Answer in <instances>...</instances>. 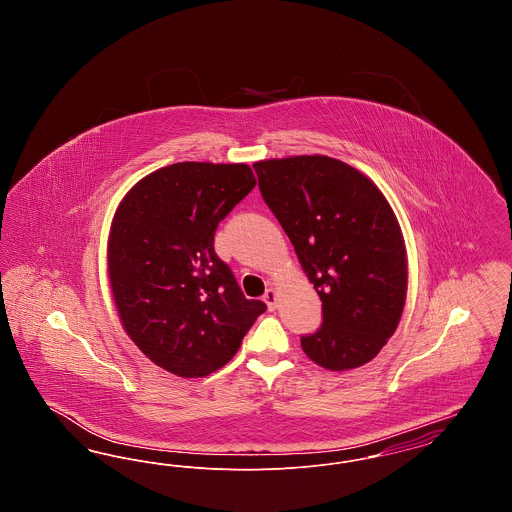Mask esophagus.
Wrapping results in <instances>:
<instances>
[{
	"mask_svg": "<svg viewBox=\"0 0 512 512\" xmlns=\"http://www.w3.org/2000/svg\"><path fill=\"white\" fill-rule=\"evenodd\" d=\"M263 299H265L268 309H270V311H274V309H276V301H278V292H276L274 288H268Z\"/></svg>",
	"mask_w": 512,
	"mask_h": 512,
	"instance_id": "34e87169",
	"label": "esophagus"
}]
</instances>
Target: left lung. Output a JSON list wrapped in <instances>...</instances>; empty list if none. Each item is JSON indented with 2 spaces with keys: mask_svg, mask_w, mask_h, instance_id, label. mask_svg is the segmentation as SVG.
<instances>
[{
  "mask_svg": "<svg viewBox=\"0 0 512 512\" xmlns=\"http://www.w3.org/2000/svg\"><path fill=\"white\" fill-rule=\"evenodd\" d=\"M259 188L322 301V326L301 338L326 370L370 363L403 315L409 261L399 220L361 171L326 155L253 163Z\"/></svg>",
  "mask_w": 512,
  "mask_h": 512,
  "instance_id": "obj_1",
  "label": "left lung"
}]
</instances>
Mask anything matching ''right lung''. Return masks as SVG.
I'll list each match as a JSON object with an SVG mask.
<instances>
[{
  "label": "right lung",
  "instance_id": "right-lung-1",
  "mask_svg": "<svg viewBox=\"0 0 512 512\" xmlns=\"http://www.w3.org/2000/svg\"><path fill=\"white\" fill-rule=\"evenodd\" d=\"M257 180L245 163L184 161L149 172L122 197L107 274L124 332L180 378L226 365L267 305L245 299L215 253V230Z\"/></svg>",
  "mask_w": 512,
  "mask_h": 512
}]
</instances>
